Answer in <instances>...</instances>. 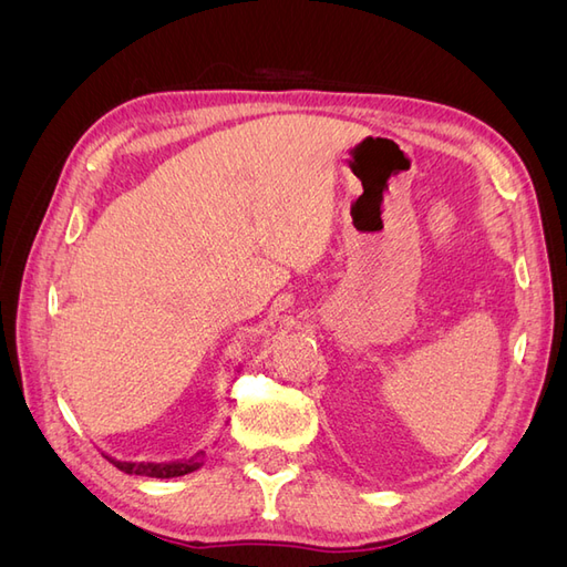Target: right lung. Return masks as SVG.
Here are the masks:
<instances>
[{
  "label": "right lung",
  "instance_id": "1",
  "mask_svg": "<svg viewBox=\"0 0 567 567\" xmlns=\"http://www.w3.org/2000/svg\"><path fill=\"white\" fill-rule=\"evenodd\" d=\"M115 468H120L123 473L130 475H144V477H179L186 473H194L203 466L205 452L198 450L196 454L186 456V458H177V461H117L109 454H104Z\"/></svg>",
  "mask_w": 567,
  "mask_h": 567
}]
</instances>
